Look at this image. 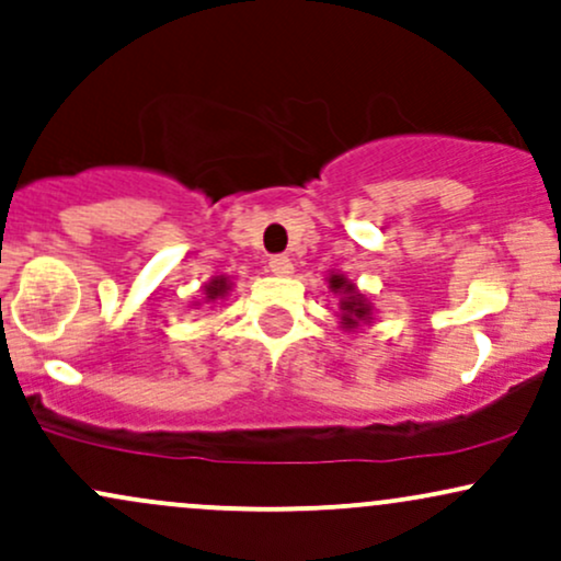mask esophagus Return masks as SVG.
I'll return each mask as SVG.
<instances>
[{"instance_id":"obj_1","label":"esophagus","mask_w":561,"mask_h":561,"mask_svg":"<svg viewBox=\"0 0 561 561\" xmlns=\"http://www.w3.org/2000/svg\"><path fill=\"white\" fill-rule=\"evenodd\" d=\"M293 266L295 263L289 255H272V259H268V268H272L276 276H289L293 274Z\"/></svg>"}]
</instances>
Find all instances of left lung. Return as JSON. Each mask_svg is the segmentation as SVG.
<instances>
[{"instance_id": "8db88e82", "label": "left lung", "mask_w": 561, "mask_h": 561, "mask_svg": "<svg viewBox=\"0 0 561 561\" xmlns=\"http://www.w3.org/2000/svg\"><path fill=\"white\" fill-rule=\"evenodd\" d=\"M330 285H332V289H343V293L347 295V298H345L343 302H340V308H343V313H345L343 321H345L347 327H356L358 321L369 317V306H366L362 295H356V287L347 285L343 276L334 274L332 279H330Z\"/></svg>"}]
</instances>
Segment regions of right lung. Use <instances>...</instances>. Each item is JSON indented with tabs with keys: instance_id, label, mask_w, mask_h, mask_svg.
<instances>
[{
	"instance_id": "add662e5",
	"label": "right lung",
	"mask_w": 561,
	"mask_h": 561,
	"mask_svg": "<svg viewBox=\"0 0 561 561\" xmlns=\"http://www.w3.org/2000/svg\"><path fill=\"white\" fill-rule=\"evenodd\" d=\"M227 293V279H224V276H218V279H214L208 285V300H216V298H221V295Z\"/></svg>"
}]
</instances>
